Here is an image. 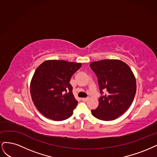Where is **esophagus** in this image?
<instances>
[{
    "label": "esophagus",
    "instance_id": "esophagus-1",
    "mask_svg": "<svg viewBox=\"0 0 157 157\" xmlns=\"http://www.w3.org/2000/svg\"><path fill=\"white\" fill-rule=\"evenodd\" d=\"M88 98H82V100H83V101H85V102H86V101H87L88 100Z\"/></svg>",
    "mask_w": 157,
    "mask_h": 157
}]
</instances>
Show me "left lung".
<instances>
[{
  "label": "left lung",
  "mask_w": 157,
  "mask_h": 157,
  "mask_svg": "<svg viewBox=\"0 0 157 157\" xmlns=\"http://www.w3.org/2000/svg\"><path fill=\"white\" fill-rule=\"evenodd\" d=\"M90 67L98 78L101 94L98 108L93 115L102 121H112L124 113L132 104L136 92V82L132 70L120 60L93 62Z\"/></svg>",
  "instance_id": "1"
}]
</instances>
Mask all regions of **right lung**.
<instances>
[{"label": "right lung", "instance_id": "obj_1", "mask_svg": "<svg viewBox=\"0 0 157 157\" xmlns=\"http://www.w3.org/2000/svg\"><path fill=\"white\" fill-rule=\"evenodd\" d=\"M82 64L63 60H45L35 71L31 82V94L39 112L54 121L69 118L78 101L70 83Z\"/></svg>", "mask_w": 157, "mask_h": 157}]
</instances>
